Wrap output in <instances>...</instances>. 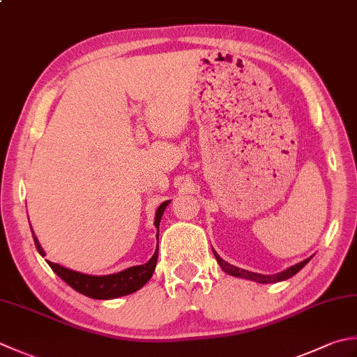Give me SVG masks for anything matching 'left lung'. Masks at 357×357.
Masks as SVG:
<instances>
[{
  "label": "left lung",
  "instance_id": "obj_1",
  "mask_svg": "<svg viewBox=\"0 0 357 357\" xmlns=\"http://www.w3.org/2000/svg\"><path fill=\"white\" fill-rule=\"evenodd\" d=\"M215 258L216 261H218V264L221 266V269L227 272L229 275H234V277H240V278H246V280H252V282H257V283H277V282H283V280H288V278H291L292 275H296L297 272L302 269L306 263H308L311 260L310 258H306V260L300 261L297 264H294V266L288 268L283 272H278V274H272V275H264V274H257V272H250V271H246V269H241V268H236L234 266V264H230L227 261L222 260V258L215 252Z\"/></svg>",
  "mask_w": 357,
  "mask_h": 357
}]
</instances>
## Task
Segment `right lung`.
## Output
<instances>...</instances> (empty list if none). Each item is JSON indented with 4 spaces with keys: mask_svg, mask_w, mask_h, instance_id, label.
Segmentation results:
<instances>
[{
    "mask_svg": "<svg viewBox=\"0 0 357 357\" xmlns=\"http://www.w3.org/2000/svg\"><path fill=\"white\" fill-rule=\"evenodd\" d=\"M167 206H169V201H164L156 211V216H155V226L158 229L156 238H159V222H160V218H162V213ZM32 236H33L35 248H37L38 254L41 257H45L46 252L43 250V248H41V244L37 240V236H35L33 230H32ZM156 263H158V248H156V252L153 254V257L145 264L131 266L128 269L117 272V274H109V275L82 274V272L63 268L57 263L47 261V264L52 268L55 274H57L63 282L71 286L73 289L80 292L83 296L97 298V300L117 298L122 296L132 294V292L141 289L142 286L151 278L153 272H155V268H156Z\"/></svg>",
    "mask_w": 357,
    "mask_h": 357,
    "instance_id": "add662e5",
    "label": "right lung"
}]
</instances>
